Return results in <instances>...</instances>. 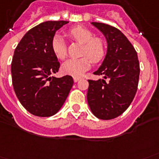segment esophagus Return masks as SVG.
Here are the masks:
<instances>
[{
    "label": "esophagus",
    "instance_id": "obj_1",
    "mask_svg": "<svg viewBox=\"0 0 159 159\" xmlns=\"http://www.w3.org/2000/svg\"><path fill=\"white\" fill-rule=\"evenodd\" d=\"M73 80L75 83H76V82H78V81L80 80V77H76V76H75V77L73 78Z\"/></svg>",
    "mask_w": 159,
    "mask_h": 159
}]
</instances>
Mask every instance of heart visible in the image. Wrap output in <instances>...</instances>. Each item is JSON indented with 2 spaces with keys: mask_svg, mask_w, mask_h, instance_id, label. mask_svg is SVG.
I'll use <instances>...</instances> for the list:
<instances>
[{
  "mask_svg": "<svg viewBox=\"0 0 159 159\" xmlns=\"http://www.w3.org/2000/svg\"><path fill=\"white\" fill-rule=\"evenodd\" d=\"M67 35L74 40L83 43L82 55L83 57L77 59H69L61 66L62 72L72 76H82L93 63L103 61L106 55V46L104 41L98 37L93 38V33L81 26L71 28L67 31ZM51 50L56 58L63 60L67 56L66 43L61 35L56 34L53 37Z\"/></svg>",
  "mask_w": 159,
  "mask_h": 159,
  "instance_id": "heart-1",
  "label": "heart"
}]
</instances>
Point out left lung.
Returning <instances> with one entry per match:
<instances>
[{"label": "left lung", "instance_id": "obj_1", "mask_svg": "<svg viewBox=\"0 0 159 159\" xmlns=\"http://www.w3.org/2000/svg\"><path fill=\"white\" fill-rule=\"evenodd\" d=\"M106 37L108 50L94 75L104 79L88 80L87 99L92 113L101 120H112L126 110L136 95L140 75L137 54L120 30L102 23H92Z\"/></svg>", "mask_w": 159, "mask_h": 159}]
</instances>
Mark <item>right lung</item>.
<instances>
[{
	"label": "right lung",
	"instance_id": "right-lung-1",
	"mask_svg": "<svg viewBox=\"0 0 159 159\" xmlns=\"http://www.w3.org/2000/svg\"><path fill=\"white\" fill-rule=\"evenodd\" d=\"M67 21H47L35 26L21 39L11 65L14 91L21 104L39 117L54 116L66 99L73 78L50 76L60 63L51 50L56 32Z\"/></svg>",
	"mask_w": 159,
	"mask_h": 159
}]
</instances>
